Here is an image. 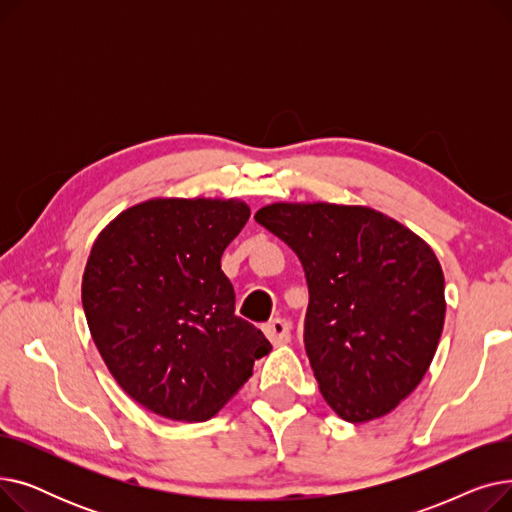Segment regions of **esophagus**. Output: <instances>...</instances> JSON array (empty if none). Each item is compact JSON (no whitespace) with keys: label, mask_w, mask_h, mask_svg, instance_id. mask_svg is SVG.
Returning a JSON list of instances; mask_svg holds the SVG:
<instances>
[{"label":"esophagus","mask_w":512,"mask_h":512,"mask_svg":"<svg viewBox=\"0 0 512 512\" xmlns=\"http://www.w3.org/2000/svg\"><path fill=\"white\" fill-rule=\"evenodd\" d=\"M263 332L267 338H270L272 344H286L290 340V326H288V321L282 317L267 321V324L263 326Z\"/></svg>","instance_id":"obj_1"}]
</instances>
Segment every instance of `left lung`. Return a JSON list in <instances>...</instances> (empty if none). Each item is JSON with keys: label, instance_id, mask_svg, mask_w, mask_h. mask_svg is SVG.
<instances>
[{"label": "left lung", "instance_id": "1", "mask_svg": "<svg viewBox=\"0 0 512 512\" xmlns=\"http://www.w3.org/2000/svg\"><path fill=\"white\" fill-rule=\"evenodd\" d=\"M255 220L303 263L305 348L332 411L351 423L394 411L423 380L444 328L432 247L365 205L272 203Z\"/></svg>", "mask_w": 512, "mask_h": 512}]
</instances>
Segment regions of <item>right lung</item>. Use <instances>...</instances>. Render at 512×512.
<instances>
[{"mask_svg":"<svg viewBox=\"0 0 512 512\" xmlns=\"http://www.w3.org/2000/svg\"><path fill=\"white\" fill-rule=\"evenodd\" d=\"M238 199L157 197L118 213L93 242L83 309L120 388L172 421H207L272 344L234 315L224 249L247 224Z\"/></svg>","mask_w":512,"mask_h":512,"instance_id":"1","label":"right lung"}]
</instances>
